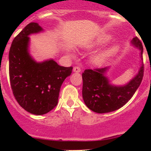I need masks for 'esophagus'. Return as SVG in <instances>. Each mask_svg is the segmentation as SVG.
Segmentation results:
<instances>
[{
	"label": "esophagus",
	"mask_w": 151,
	"mask_h": 151,
	"mask_svg": "<svg viewBox=\"0 0 151 151\" xmlns=\"http://www.w3.org/2000/svg\"><path fill=\"white\" fill-rule=\"evenodd\" d=\"M73 72H75V73H80L81 72V68L79 66H75L73 68Z\"/></svg>",
	"instance_id": "1"
}]
</instances>
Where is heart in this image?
Listing matches in <instances>:
<instances>
[{
    "label": "heart",
    "instance_id": "obj_1",
    "mask_svg": "<svg viewBox=\"0 0 151 151\" xmlns=\"http://www.w3.org/2000/svg\"><path fill=\"white\" fill-rule=\"evenodd\" d=\"M113 50H109V51L106 52L105 54H101V55H97V57H94V63H101V61L104 60V58L105 57H106V56H108V55H110L112 52H113Z\"/></svg>",
    "mask_w": 151,
    "mask_h": 151
}]
</instances>
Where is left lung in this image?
<instances>
[{"instance_id": "obj_1", "label": "left lung", "mask_w": 151, "mask_h": 151, "mask_svg": "<svg viewBox=\"0 0 151 151\" xmlns=\"http://www.w3.org/2000/svg\"><path fill=\"white\" fill-rule=\"evenodd\" d=\"M133 45L141 50L143 46L137 37L132 41ZM108 68L85 69L82 73V97L86 106L92 111L105 113L116 110L132 97L140 86L144 76V66H141L138 73L134 78L123 86H115L109 83L104 73Z\"/></svg>"}]
</instances>
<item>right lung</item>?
Listing matches in <instances>:
<instances>
[{
	"mask_svg": "<svg viewBox=\"0 0 151 151\" xmlns=\"http://www.w3.org/2000/svg\"><path fill=\"white\" fill-rule=\"evenodd\" d=\"M42 30L36 22L28 24L13 39L9 52L13 96L24 110L35 115H43L57 106L61 85L73 70L53 60L37 63L30 57L28 35Z\"/></svg>",
	"mask_w": 151,
	"mask_h": 151,
	"instance_id": "add662e5",
	"label": "right lung"
}]
</instances>
